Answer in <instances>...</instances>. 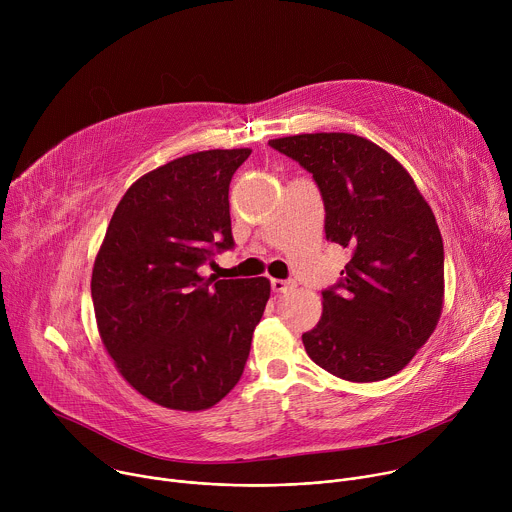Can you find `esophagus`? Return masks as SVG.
Wrapping results in <instances>:
<instances>
[{"mask_svg": "<svg viewBox=\"0 0 512 512\" xmlns=\"http://www.w3.org/2000/svg\"><path fill=\"white\" fill-rule=\"evenodd\" d=\"M271 287L277 294H285V291H291L296 287L294 279H271Z\"/></svg>", "mask_w": 512, "mask_h": 512, "instance_id": "esophagus-1", "label": "esophagus"}]
</instances>
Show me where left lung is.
<instances>
[{
	"label": "left lung",
	"mask_w": 512,
	"mask_h": 512,
	"mask_svg": "<svg viewBox=\"0 0 512 512\" xmlns=\"http://www.w3.org/2000/svg\"><path fill=\"white\" fill-rule=\"evenodd\" d=\"M320 188L326 239L350 249L340 281L322 291V320L302 334L334 377L373 383L397 375L427 342L444 306V241L409 172L352 133L271 139Z\"/></svg>",
	"instance_id": "8db88e82"
}]
</instances>
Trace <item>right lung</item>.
<instances>
[{"mask_svg": "<svg viewBox=\"0 0 512 512\" xmlns=\"http://www.w3.org/2000/svg\"><path fill=\"white\" fill-rule=\"evenodd\" d=\"M249 148L208 150L129 186L97 253L91 296L101 340L145 399L202 411L241 379L269 279L202 277L235 247L229 184Z\"/></svg>", "mask_w": 512, "mask_h": 512, "instance_id": "add662e5", "label": "right lung"}]
</instances>
